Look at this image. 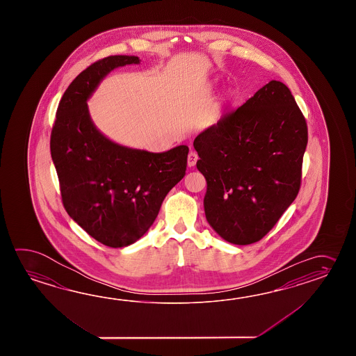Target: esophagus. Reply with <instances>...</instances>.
Masks as SVG:
<instances>
[{
	"instance_id": "1",
	"label": "esophagus",
	"mask_w": 356,
	"mask_h": 356,
	"mask_svg": "<svg viewBox=\"0 0 356 356\" xmlns=\"http://www.w3.org/2000/svg\"><path fill=\"white\" fill-rule=\"evenodd\" d=\"M197 160H198V155H197V152H189L188 159H187L188 167H195V165H196Z\"/></svg>"
}]
</instances>
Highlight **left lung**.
I'll return each instance as SVG.
<instances>
[{"label": "left lung", "instance_id": "left-lung-1", "mask_svg": "<svg viewBox=\"0 0 356 356\" xmlns=\"http://www.w3.org/2000/svg\"><path fill=\"white\" fill-rule=\"evenodd\" d=\"M307 144L302 111L276 80L195 138L204 215L222 239L252 244L276 225L299 193Z\"/></svg>", "mask_w": 356, "mask_h": 356}]
</instances>
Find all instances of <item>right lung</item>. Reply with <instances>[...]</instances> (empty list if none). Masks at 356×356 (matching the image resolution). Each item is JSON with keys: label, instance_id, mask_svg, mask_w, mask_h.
<instances>
[{"label": "right lung", "instance_id": "1", "mask_svg": "<svg viewBox=\"0 0 356 356\" xmlns=\"http://www.w3.org/2000/svg\"><path fill=\"white\" fill-rule=\"evenodd\" d=\"M140 63L109 56L70 83L56 113L51 155L68 215L112 248L136 242L152 227L168 195L186 175L188 147L154 154L114 144L92 124L86 100L113 68Z\"/></svg>", "mask_w": 356, "mask_h": 356}]
</instances>
